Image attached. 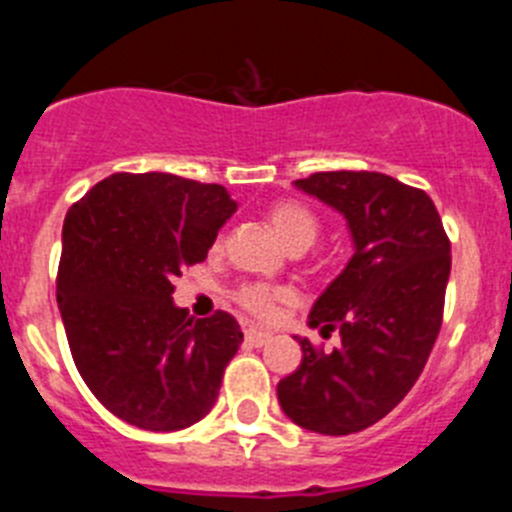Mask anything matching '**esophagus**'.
Segmentation results:
<instances>
[{"label": "esophagus", "mask_w": 512, "mask_h": 512, "mask_svg": "<svg viewBox=\"0 0 512 512\" xmlns=\"http://www.w3.org/2000/svg\"><path fill=\"white\" fill-rule=\"evenodd\" d=\"M271 338V333H266V330H256V328H248L246 330V343L248 346H264L266 341H269Z\"/></svg>", "instance_id": "1"}]
</instances>
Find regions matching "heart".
<instances>
[{
    "label": "heart",
    "instance_id": "heart-1",
    "mask_svg": "<svg viewBox=\"0 0 512 512\" xmlns=\"http://www.w3.org/2000/svg\"><path fill=\"white\" fill-rule=\"evenodd\" d=\"M269 217V225L274 228V233L287 243L289 248H302L305 251L307 246L315 243L320 233V220L318 215L305 207L302 202L295 200H282V202H274L266 212ZM223 246V238H217L215 241V251H220ZM289 292L282 287H271V284L264 282H251V284H243L238 292H235V302L253 315V318L266 320L274 315L277 305L282 300H287Z\"/></svg>",
    "mask_w": 512,
    "mask_h": 512
}]
</instances>
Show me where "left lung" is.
<instances>
[{
	"label": "left lung",
	"instance_id": "obj_1",
	"mask_svg": "<svg viewBox=\"0 0 512 512\" xmlns=\"http://www.w3.org/2000/svg\"><path fill=\"white\" fill-rule=\"evenodd\" d=\"M302 192L346 217L354 256L310 310L312 328L341 333L325 354L300 338L302 364L277 384L289 420L323 433H359L413 390L443 320L451 243L423 189L379 171H318Z\"/></svg>",
	"mask_w": 512,
	"mask_h": 512
}]
</instances>
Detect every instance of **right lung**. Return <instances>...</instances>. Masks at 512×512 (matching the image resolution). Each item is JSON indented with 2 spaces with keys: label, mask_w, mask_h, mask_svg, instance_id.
<instances>
[{
  "label": "right lung",
  "mask_w": 512,
  "mask_h": 512,
  "mask_svg": "<svg viewBox=\"0 0 512 512\" xmlns=\"http://www.w3.org/2000/svg\"><path fill=\"white\" fill-rule=\"evenodd\" d=\"M235 207L220 184L122 171L63 220L56 297L71 356L92 395L135 428L182 431L215 405L241 325L223 310L189 318L171 295Z\"/></svg>",
  "instance_id": "1"
}]
</instances>
